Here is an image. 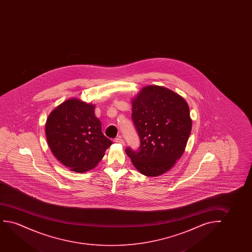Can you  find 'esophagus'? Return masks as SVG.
I'll return each instance as SVG.
<instances>
[{
	"label": "esophagus",
	"mask_w": 252,
	"mask_h": 252,
	"mask_svg": "<svg viewBox=\"0 0 252 252\" xmlns=\"http://www.w3.org/2000/svg\"><path fill=\"white\" fill-rule=\"evenodd\" d=\"M114 142L118 143V144H121V145H124L125 144L124 140L121 138V137H118V138H115Z\"/></svg>",
	"instance_id": "esophagus-1"
}]
</instances>
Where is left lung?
<instances>
[{"label": "left lung", "instance_id": "obj_1", "mask_svg": "<svg viewBox=\"0 0 252 252\" xmlns=\"http://www.w3.org/2000/svg\"><path fill=\"white\" fill-rule=\"evenodd\" d=\"M131 119L138 131V151L126 149L142 175L158 176L183 156L192 129L189 107L178 94L167 88L149 85L131 102Z\"/></svg>", "mask_w": 252, "mask_h": 252}]
</instances>
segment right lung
Returning a JSON list of instances; mask_svg holds the SVG:
<instances>
[{"instance_id":"obj_1","label":"right lung","mask_w":252,"mask_h":252,"mask_svg":"<svg viewBox=\"0 0 252 252\" xmlns=\"http://www.w3.org/2000/svg\"><path fill=\"white\" fill-rule=\"evenodd\" d=\"M94 107L76 98L69 99L52 111L45 123L52 154L74 172L94 168L113 144L102 133Z\"/></svg>"}]
</instances>
